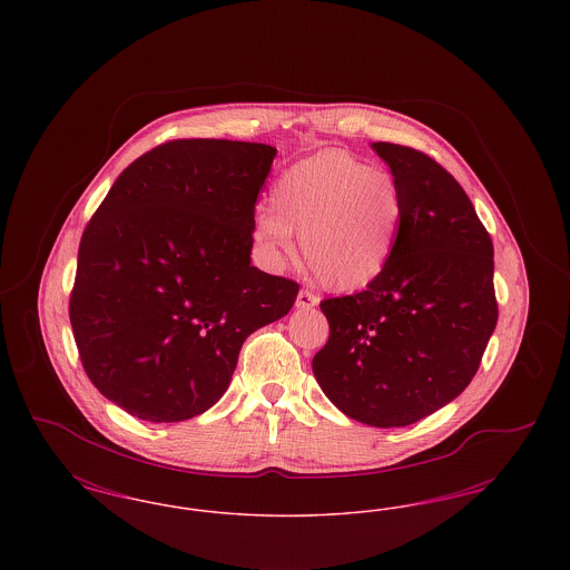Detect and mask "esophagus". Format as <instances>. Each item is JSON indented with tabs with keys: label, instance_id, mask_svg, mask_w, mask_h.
<instances>
[{
	"label": "esophagus",
	"instance_id": "1",
	"mask_svg": "<svg viewBox=\"0 0 570 570\" xmlns=\"http://www.w3.org/2000/svg\"><path fill=\"white\" fill-rule=\"evenodd\" d=\"M318 305V297L316 295H312L309 291H301L297 295V301H295V307L297 309H309V307H316Z\"/></svg>",
	"mask_w": 570,
	"mask_h": 570
}]
</instances>
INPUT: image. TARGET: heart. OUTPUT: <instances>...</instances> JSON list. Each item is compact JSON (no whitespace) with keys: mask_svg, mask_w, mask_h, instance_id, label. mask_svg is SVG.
<instances>
[{"mask_svg":"<svg viewBox=\"0 0 570 570\" xmlns=\"http://www.w3.org/2000/svg\"><path fill=\"white\" fill-rule=\"evenodd\" d=\"M272 212L254 217V239L275 256L293 254V233L314 277L337 293L361 291L386 272L404 222L397 181L344 149L288 166L273 184Z\"/></svg>","mask_w":570,"mask_h":570,"instance_id":"1","label":"heart"}]
</instances>
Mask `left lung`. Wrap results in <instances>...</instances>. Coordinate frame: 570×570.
I'll list each match as a JSON object with an SVG mask.
<instances>
[{"instance_id": "8db88e82", "label": "left lung", "mask_w": 570, "mask_h": 570, "mask_svg": "<svg viewBox=\"0 0 570 570\" xmlns=\"http://www.w3.org/2000/svg\"><path fill=\"white\" fill-rule=\"evenodd\" d=\"M404 200L395 254L374 284L325 298L312 361L326 397L374 428L412 425L474 379L498 323L493 245L468 194L430 156L372 142Z\"/></svg>"}]
</instances>
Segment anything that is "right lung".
Listing matches in <instances>:
<instances>
[{
  "label": "right lung",
  "mask_w": 570,
  "mask_h": 570,
  "mask_svg": "<svg viewBox=\"0 0 570 570\" xmlns=\"http://www.w3.org/2000/svg\"><path fill=\"white\" fill-rule=\"evenodd\" d=\"M277 149L170 140L130 164L87 224L70 323L94 386L136 419L186 421L228 389L245 337L298 286L252 267L254 205Z\"/></svg>",
  "instance_id": "obj_1"
}]
</instances>
